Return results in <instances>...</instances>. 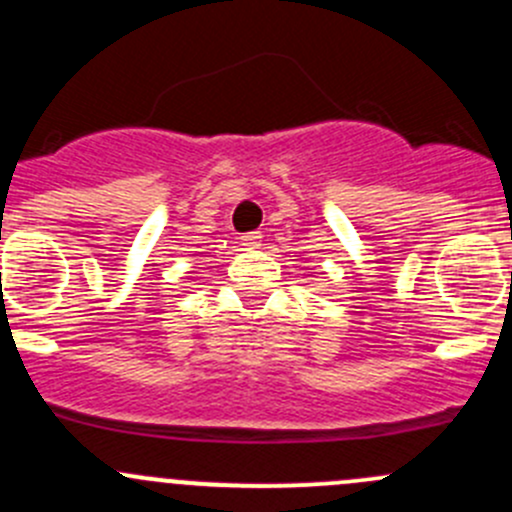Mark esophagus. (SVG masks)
<instances>
[{
    "mask_svg": "<svg viewBox=\"0 0 512 512\" xmlns=\"http://www.w3.org/2000/svg\"><path fill=\"white\" fill-rule=\"evenodd\" d=\"M240 242L245 247H260V242H262V232H245V235L240 237Z\"/></svg>",
    "mask_w": 512,
    "mask_h": 512,
    "instance_id": "esophagus-1",
    "label": "esophagus"
}]
</instances>
